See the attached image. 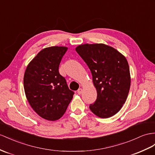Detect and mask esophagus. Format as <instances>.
<instances>
[{
  "instance_id": "obj_1",
  "label": "esophagus",
  "mask_w": 155,
  "mask_h": 155,
  "mask_svg": "<svg viewBox=\"0 0 155 155\" xmlns=\"http://www.w3.org/2000/svg\"><path fill=\"white\" fill-rule=\"evenodd\" d=\"M82 88H79V89L77 90V93H78L79 95H81V94H82Z\"/></svg>"
}]
</instances>
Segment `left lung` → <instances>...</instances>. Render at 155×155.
I'll return each mask as SVG.
<instances>
[{"label":"left lung","mask_w":155,"mask_h":155,"mask_svg":"<svg viewBox=\"0 0 155 155\" xmlns=\"http://www.w3.org/2000/svg\"><path fill=\"white\" fill-rule=\"evenodd\" d=\"M75 50L88 66L97 90L96 101L90 105L91 111L103 118L114 115L129 93L128 61L118 50L104 44H84Z\"/></svg>","instance_id":"left-lung-1"}]
</instances>
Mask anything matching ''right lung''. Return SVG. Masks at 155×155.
<instances>
[{"label":"right lung","mask_w":155,"mask_h":155,"mask_svg":"<svg viewBox=\"0 0 155 155\" xmlns=\"http://www.w3.org/2000/svg\"><path fill=\"white\" fill-rule=\"evenodd\" d=\"M68 48L51 46L40 51L27 65L23 77L27 100L38 115L55 121L65 113L74 92L59 73Z\"/></svg>","instance_id":"obj_1"}]
</instances>
